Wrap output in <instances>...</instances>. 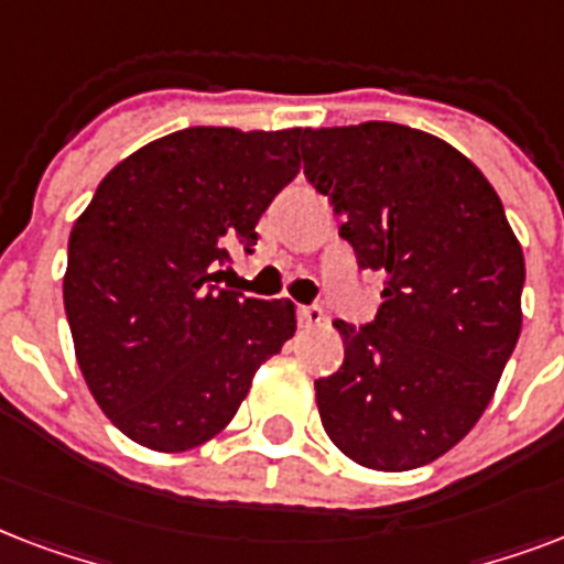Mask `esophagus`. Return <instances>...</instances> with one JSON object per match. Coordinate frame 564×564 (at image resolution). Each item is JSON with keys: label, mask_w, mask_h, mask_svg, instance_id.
<instances>
[{"label": "esophagus", "mask_w": 564, "mask_h": 564, "mask_svg": "<svg viewBox=\"0 0 564 564\" xmlns=\"http://www.w3.org/2000/svg\"><path fill=\"white\" fill-rule=\"evenodd\" d=\"M296 317H300V326H303V329H312V326L326 323V314H323V308H317V305H300V308H296Z\"/></svg>", "instance_id": "obj_1"}]
</instances>
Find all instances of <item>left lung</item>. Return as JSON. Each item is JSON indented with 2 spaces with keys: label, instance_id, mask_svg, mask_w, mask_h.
I'll use <instances>...</instances> for the list:
<instances>
[{
  "label": "left lung",
  "instance_id": "8db88e82",
  "mask_svg": "<svg viewBox=\"0 0 564 564\" xmlns=\"http://www.w3.org/2000/svg\"><path fill=\"white\" fill-rule=\"evenodd\" d=\"M303 161L359 268L386 279L370 326L335 321L344 365L314 382L323 430L361 468L430 465L474 430L518 344L521 243L477 164L430 132L305 129Z\"/></svg>",
  "mask_w": 564,
  "mask_h": 564
}]
</instances>
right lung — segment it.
Masks as SVG:
<instances>
[{
  "label": "right lung",
  "instance_id": "1",
  "mask_svg": "<svg viewBox=\"0 0 564 564\" xmlns=\"http://www.w3.org/2000/svg\"><path fill=\"white\" fill-rule=\"evenodd\" d=\"M300 141L303 129L164 134L120 161L73 223L64 308L76 361L134 444L185 453L212 441L296 332L288 296L217 291L210 270L256 247V223L300 173Z\"/></svg>",
  "mask_w": 564,
  "mask_h": 564
}]
</instances>
